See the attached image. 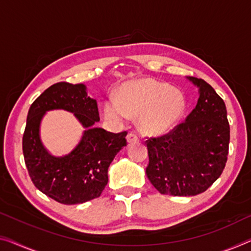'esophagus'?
Returning <instances> with one entry per match:
<instances>
[{"mask_svg":"<svg viewBox=\"0 0 251 251\" xmlns=\"http://www.w3.org/2000/svg\"><path fill=\"white\" fill-rule=\"evenodd\" d=\"M126 140H128L129 144H132V142H137L139 140L138 134L134 132H130L128 136H126Z\"/></svg>","mask_w":251,"mask_h":251,"instance_id":"1","label":"esophagus"}]
</instances>
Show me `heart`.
Listing matches in <instances>:
<instances>
[{"label":"heart","mask_w":251,"mask_h":251,"mask_svg":"<svg viewBox=\"0 0 251 251\" xmlns=\"http://www.w3.org/2000/svg\"><path fill=\"white\" fill-rule=\"evenodd\" d=\"M185 110L180 92L155 79H141L126 84L117 100L107 99L104 115L113 122H123L128 117H138L142 132L161 134L177 125Z\"/></svg>","instance_id":"heart-1"}]
</instances>
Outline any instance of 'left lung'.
<instances>
[{"instance_id": "obj_1", "label": "left lung", "mask_w": 251, "mask_h": 251, "mask_svg": "<svg viewBox=\"0 0 251 251\" xmlns=\"http://www.w3.org/2000/svg\"><path fill=\"white\" fill-rule=\"evenodd\" d=\"M190 79L200 88L195 109L167 133L146 140V174L161 194H201L221 176L228 159L230 126L226 104L205 80Z\"/></svg>"}]
</instances>
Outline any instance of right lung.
Returning a JSON list of instances; mask_svg holds the SVG:
<instances>
[{
  "mask_svg": "<svg viewBox=\"0 0 251 251\" xmlns=\"http://www.w3.org/2000/svg\"><path fill=\"white\" fill-rule=\"evenodd\" d=\"M83 84L59 82L48 87L30 106L22 137V151L29 176L38 190L58 203L79 204L99 198L107 184V169L128 145L126 131L112 133L96 128L100 121L96 100ZM64 108L88 129L79 146L67 156L52 157L39 139V125L46 110Z\"/></svg>",
  "mask_w": 251,
  "mask_h": 251,
  "instance_id": "obj_1",
  "label": "right lung"
}]
</instances>
